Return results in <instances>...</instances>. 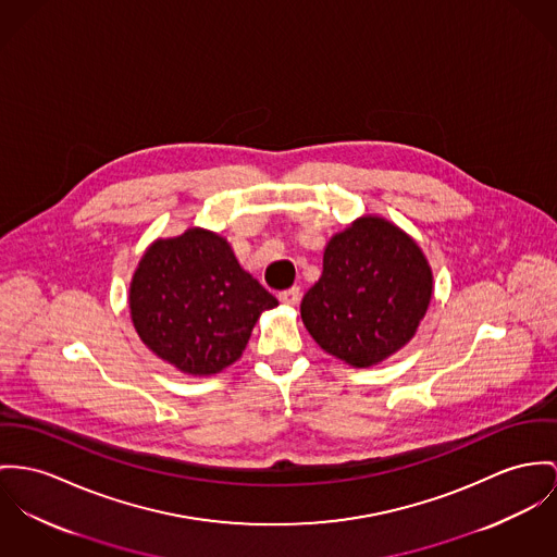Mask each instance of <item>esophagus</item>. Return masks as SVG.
Instances as JSON below:
<instances>
[{
    "label": "esophagus",
    "instance_id": "obj_1",
    "mask_svg": "<svg viewBox=\"0 0 557 557\" xmlns=\"http://www.w3.org/2000/svg\"><path fill=\"white\" fill-rule=\"evenodd\" d=\"M280 300L282 302H286V305H299L300 300V288L299 286H293V288H288V290H284V293H280Z\"/></svg>",
    "mask_w": 557,
    "mask_h": 557
}]
</instances>
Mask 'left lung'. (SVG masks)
Here are the masks:
<instances>
[{
	"label": "left lung",
	"instance_id": "obj_1",
	"mask_svg": "<svg viewBox=\"0 0 557 557\" xmlns=\"http://www.w3.org/2000/svg\"><path fill=\"white\" fill-rule=\"evenodd\" d=\"M430 299L432 269L420 246L385 218L362 215L326 244L300 318L324 351L362 369L413 339Z\"/></svg>",
	"mask_w": 557,
	"mask_h": 557
}]
</instances>
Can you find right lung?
<instances>
[{
    "label": "right lung",
    "instance_id": "add662e5",
    "mask_svg": "<svg viewBox=\"0 0 557 557\" xmlns=\"http://www.w3.org/2000/svg\"><path fill=\"white\" fill-rule=\"evenodd\" d=\"M277 299L242 269L228 242L206 228L157 239L139 260L128 309L139 339L188 375H214L246 349Z\"/></svg>",
    "mask_w": 557,
    "mask_h": 557
}]
</instances>
